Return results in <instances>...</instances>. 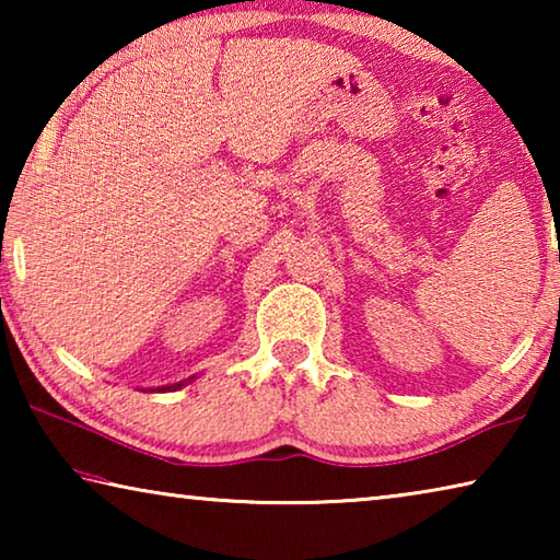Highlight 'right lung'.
Listing matches in <instances>:
<instances>
[{
	"instance_id": "obj_1",
	"label": "right lung",
	"mask_w": 560,
	"mask_h": 560,
	"mask_svg": "<svg viewBox=\"0 0 560 560\" xmlns=\"http://www.w3.org/2000/svg\"><path fill=\"white\" fill-rule=\"evenodd\" d=\"M195 377H187V381H179V383H175V385H165V387H158V390H179V387L183 385H187V383H192Z\"/></svg>"
}]
</instances>
